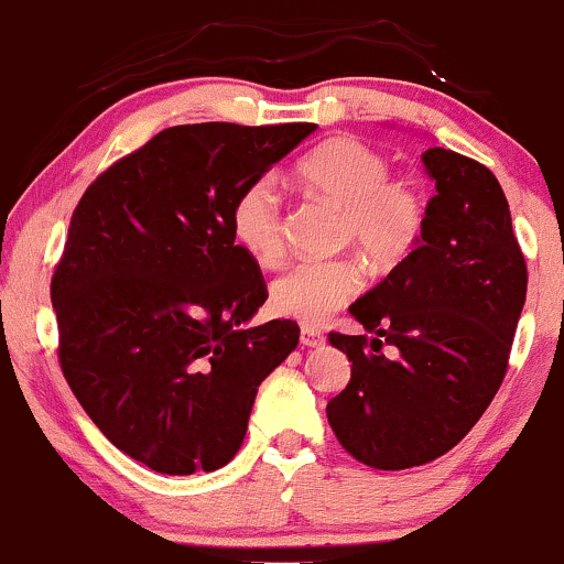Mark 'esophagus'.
<instances>
[{"label": "esophagus", "instance_id": "34e87169", "mask_svg": "<svg viewBox=\"0 0 564 564\" xmlns=\"http://www.w3.org/2000/svg\"><path fill=\"white\" fill-rule=\"evenodd\" d=\"M300 341H302L304 347H321L323 341H326V336H323L318 328H307V326H304L302 334H300Z\"/></svg>", "mask_w": 564, "mask_h": 564}]
</instances>
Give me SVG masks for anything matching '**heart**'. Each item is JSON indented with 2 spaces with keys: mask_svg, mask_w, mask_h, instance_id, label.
Wrapping results in <instances>:
<instances>
[{
  "mask_svg": "<svg viewBox=\"0 0 564 564\" xmlns=\"http://www.w3.org/2000/svg\"><path fill=\"white\" fill-rule=\"evenodd\" d=\"M310 193L341 209L339 238L355 243L373 268L392 270L416 249L426 223V204L408 180H390V164L377 148L349 138L321 142L296 164ZM230 236L260 268L281 262V196L270 180L238 191L230 206ZM364 289V268L352 257L300 262L270 286V310L302 326H321L347 307Z\"/></svg>",
  "mask_w": 564,
  "mask_h": 564,
  "instance_id": "1",
  "label": "heart"
}]
</instances>
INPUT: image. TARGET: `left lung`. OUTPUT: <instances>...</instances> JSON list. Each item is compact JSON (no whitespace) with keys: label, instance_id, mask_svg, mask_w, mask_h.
<instances>
[{"label":"left lung","instance_id":"left-lung-1","mask_svg":"<svg viewBox=\"0 0 564 564\" xmlns=\"http://www.w3.org/2000/svg\"><path fill=\"white\" fill-rule=\"evenodd\" d=\"M422 161L437 191L422 241L349 307L373 336L328 334L352 360L349 384L326 405L328 424L373 469L435 462L480 422L507 377L528 291L496 174L448 148Z\"/></svg>","mask_w":564,"mask_h":564}]
</instances>
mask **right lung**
<instances>
[{"instance_id": "1", "label": "right lung", "mask_w": 564, "mask_h": 564, "mask_svg": "<svg viewBox=\"0 0 564 564\" xmlns=\"http://www.w3.org/2000/svg\"><path fill=\"white\" fill-rule=\"evenodd\" d=\"M315 124L170 127L84 191L57 262L63 377L119 451L161 475L215 471L241 448L257 387L300 341L246 328L268 300L230 236L243 185Z\"/></svg>"}]
</instances>
